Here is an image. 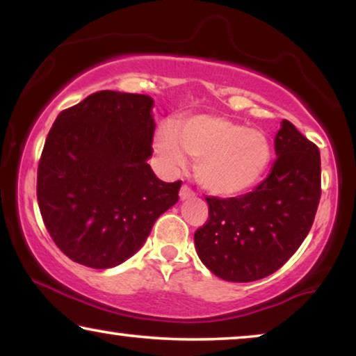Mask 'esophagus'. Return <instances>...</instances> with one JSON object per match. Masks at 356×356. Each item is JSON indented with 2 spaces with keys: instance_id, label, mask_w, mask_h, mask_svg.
<instances>
[{
  "instance_id": "1",
  "label": "esophagus",
  "mask_w": 356,
  "mask_h": 356,
  "mask_svg": "<svg viewBox=\"0 0 356 356\" xmlns=\"http://www.w3.org/2000/svg\"><path fill=\"white\" fill-rule=\"evenodd\" d=\"M193 197H194V193L191 191V188L181 186V189H179V199H181V201H186V199H193Z\"/></svg>"
}]
</instances>
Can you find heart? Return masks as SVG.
I'll list each match as a JSON object with an SVG mask.
<instances>
[{
  "instance_id": "b5f03b06",
  "label": "heart",
  "mask_w": 356,
  "mask_h": 356,
  "mask_svg": "<svg viewBox=\"0 0 356 356\" xmlns=\"http://www.w3.org/2000/svg\"><path fill=\"white\" fill-rule=\"evenodd\" d=\"M155 152L172 168L197 160L196 179L217 197L245 194L264 178L272 162V145L264 131L245 128L222 115L201 113L177 121L175 131L160 126Z\"/></svg>"
}]
</instances>
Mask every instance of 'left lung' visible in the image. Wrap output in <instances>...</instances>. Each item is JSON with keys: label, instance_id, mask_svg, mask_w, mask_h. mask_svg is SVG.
Here are the masks:
<instances>
[{"label": "left lung", "instance_id": "left-lung-1", "mask_svg": "<svg viewBox=\"0 0 356 356\" xmlns=\"http://www.w3.org/2000/svg\"><path fill=\"white\" fill-rule=\"evenodd\" d=\"M277 160L264 181L238 197H206L209 218L194 233L199 259L228 282L274 274L311 230L321 197L319 149L284 120Z\"/></svg>", "mask_w": 356, "mask_h": 356}]
</instances>
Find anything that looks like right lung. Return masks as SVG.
Listing matches in <instances>:
<instances>
[{"instance_id": "1", "label": "right lung", "mask_w": 356, "mask_h": 356, "mask_svg": "<svg viewBox=\"0 0 356 356\" xmlns=\"http://www.w3.org/2000/svg\"><path fill=\"white\" fill-rule=\"evenodd\" d=\"M154 99L102 90L61 111L43 147L37 199L56 246L92 269L136 254L178 202L181 181L155 177Z\"/></svg>"}]
</instances>
